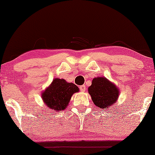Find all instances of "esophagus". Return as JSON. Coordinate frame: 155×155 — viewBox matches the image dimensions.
Masks as SVG:
<instances>
[{
    "label": "esophagus",
    "mask_w": 155,
    "mask_h": 155,
    "mask_svg": "<svg viewBox=\"0 0 155 155\" xmlns=\"http://www.w3.org/2000/svg\"><path fill=\"white\" fill-rule=\"evenodd\" d=\"M86 87L85 85H83V86H80V90H81V91H83V92L86 91Z\"/></svg>",
    "instance_id": "1"
}]
</instances>
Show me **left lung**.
<instances>
[{"label":"left lung","mask_w":155,"mask_h":155,"mask_svg":"<svg viewBox=\"0 0 155 155\" xmlns=\"http://www.w3.org/2000/svg\"><path fill=\"white\" fill-rule=\"evenodd\" d=\"M88 91L94 104L101 109L110 108L115 104L120 94L117 86L105 77L93 78Z\"/></svg>","instance_id":"left-lung-1"}]
</instances>
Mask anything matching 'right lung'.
<instances>
[{
	"instance_id": "1",
	"label": "right lung",
	"mask_w": 155,
	"mask_h": 155,
	"mask_svg": "<svg viewBox=\"0 0 155 155\" xmlns=\"http://www.w3.org/2000/svg\"><path fill=\"white\" fill-rule=\"evenodd\" d=\"M78 91L79 88L75 84L56 78L43 91L41 98L47 107L54 111H59L67 107L71 96Z\"/></svg>"
}]
</instances>
